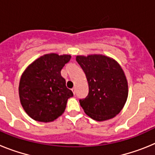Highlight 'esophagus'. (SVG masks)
<instances>
[{
	"mask_svg": "<svg viewBox=\"0 0 155 155\" xmlns=\"http://www.w3.org/2000/svg\"><path fill=\"white\" fill-rule=\"evenodd\" d=\"M72 92L74 94H75V88H72Z\"/></svg>",
	"mask_w": 155,
	"mask_h": 155,
	"instance_id": "obj_1",
	"label": "esophagus"
}]
</instances>
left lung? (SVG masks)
Instances as JSON below:
<instances>
[{"mask_svg": "<svg viewBox=\"0 0 155 155\" xmlns=\"http://www.w3.org/2000/svg\"><path fill=\"white\" fill-rule=\"evenodd\" d=\"M76 61L88 83L87 96L79 101L84 113L99 122L118 115L128 97V83L121 66L101 54L77 56Z\"/></svg>", "mask_w": 155, "mask_h": 155, "instance_id": "obj_1", "label": "left lung"}]
</instances>
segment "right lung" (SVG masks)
<instances>
[{
	"label": "right lung",
	"instance_id": "1",
	"mask_svg": "<svg viewBox=\"0 0 155 155\" xmlns=\"http://www.w3.org/2000/svg\"><path fill=\"white\" fill-rule=\"evenodd\" d=\"M71 55L49 53L39 57L25 70L19 82L20 102L34 120L49 123L64 113L73 92L66 87L61 71Z\"/></svg>",
	"mask_w": 155,
	"mask_h": 155
}]
</instances>
